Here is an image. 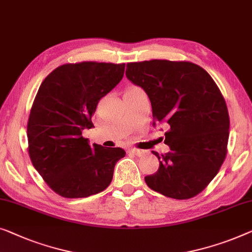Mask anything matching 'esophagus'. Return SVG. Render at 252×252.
<instances>
[{
    "mask_svg": "<svg viewBox=\"0 0 252 252\" xmlns=\"http://www.w3.org/2000/svg\"><path fill=\"white\" fill-rule=\"evenodd\" d=\"M129 152H132L133 155L137 156V157H141V156H143L144 153H145V151H144V150H140V149H136V148H133V149H130Z\"/></svg>",
    "mask_w": 252,
    "mask_h": 252,
    "instance_id": "esophagus-1",
    "label": "esophagus"
}]
</instances>
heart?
Segmentation results:
<instances>
[{
	"mask_svg": "<svg viewBox=\"0 0 252 252\" xmlns=\"http://www.w3.org/2000/svg\"><path fill=\"white\" fill-rule=\"evenodd\" d=\"M129 89H135V86H130V87H128V89H127V90H129Z\"/></svg>",
	"mask_w": 252,
	"mask_h": 252,
	"instance_id": "heart-1",
	"label": "heart"
}]
</instances>
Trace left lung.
<instances>
[{
    "label": "left lung",
    "mask_w": 252,
    "mask_h": 252,
    "mask_svg": "<svg viewBox=\"0 0 252 252\" xmlns=\"http://www.w3.org/2000/svg\"><path fill=\"white\" fill-rule=\"evenodd\" d=\"M126 76L148 94L155 122L166 126L170 151L144 177L153 191L187 200L205 189L227 153L229 117L211 76L189 61L150 60L127 63Z\"/></svg>",
    "instance_id": "left-lung-1"
}]
</instances>
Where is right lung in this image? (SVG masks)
<instances>
[{
    "mask_svg": "<svg viewBox=\"0 0 252 252\" xmlns=\"http://www.w3.org/2000/svg\"><path fill=\"white\" fill-rule=\"evenodd\" d=\"M125 63L83 61L54 69L43 81L27 124L32 166L57 194L76 199L110 185L122 148L91 147L82 130L92 128L101 97L122 81Z\"/></svg>",
    "mask_w": 252,
    "mask_h": 252,
    "instance_id": "add662e5",
    "label": "right lung"
}]
</instances>
